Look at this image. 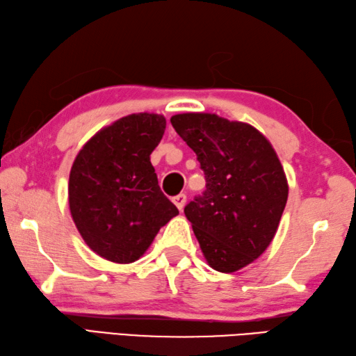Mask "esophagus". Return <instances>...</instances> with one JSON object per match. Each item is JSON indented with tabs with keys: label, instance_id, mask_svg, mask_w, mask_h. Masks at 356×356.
Wrapping results in <instances>:
<instances>
[{
	"label": "esophagus",
	"instance_id": "1",
	"mask_svg": "<svg viewBox=\"0 0 356 356\" xmlns=\"http://www.w3.org/2000/svg\"><path fill=\"white\" fill-rule=\"evenodd\" d=\"M172 201H173V204L177 205L178 207V210L181 211L184 209V205H186V201H187V196L184 195V193H179V195H177V196H173L172 198Z\"/></svg>",
	"mask_w": 356,
	"mask_h": 356
}]
</instances>
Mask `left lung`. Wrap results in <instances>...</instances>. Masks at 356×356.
I'll list each match as a JSON object with an SVG mask.
<instances>
[{"mask_svg": "<svg viewBox=\"0 0 356 356\" xmlns=\"http://www.w3.org/2000/svg\"><path fill=\"white\" fill-rule=\"evenodd\" d=\"M196 154L205 192L184 209L207 264L219 273L250 265L271 243L288 200V181L270 141L248 123L209 113L170 118Z\"/></svg>", "mask_w": 356, "mask_h": 356, "instance_id": "left-lung-1", "label": "left lung"}]
</instances>
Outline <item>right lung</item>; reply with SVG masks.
Segmentation results:
<instances>
[{"label": "right lung", "mask_w": 356, "mask_h": 356, "mask_svg": "<svg viewBox=\"0 0 356 356\" xmlns=\"http://www.w3.org/2000/svg\"><path fill=\"white\" fill-rule=\"evenodd\" d=\"M164 129L160 114L122 117L86 141L71 168V216L85 243L109 262H136L178 215L151 163Z\"/></svg>", "instance_id": "obj_1"}]
</instances>
